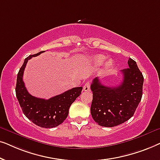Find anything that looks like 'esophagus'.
I'll use <instances>...</instances> for the list:
<instances>
[{
	"label": "esophagus",
	"instance_id": "34e87169",
	"mask_svg": "<svg viewBox=\"0 0 160 160\" xmlns=\"http://www.w3.org/2000/svg\"><path fill=\"white\" fill-rule=\"evenodd\" d=\"M83 90L84 92H88L90 90V82H87L86 84L84 85V88H83Z\"/></svg>",
	"mask_w": 160,
	"mask_h": 160
}]
</instances>
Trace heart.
Instances as JSON below:
<instances>
[{"instance_id":"b5f03b06","label":"heart","mask_w":160,"mask_h":160,"mask_svg":"<svg viewBox=\"0 0 160 160\" xmlns=\"http://www.w3.org/2000/svg\"><path fill=\"white\" fill-rule=\"evenodd\" d=\"M105 59H106V57L103 55H101V54H98V55H95L93 57L92 60H93V62H95V64L100 65L103 62ZM112 65H113V61L111 60H107L106 63H105V68H106V69L110 68Z\"/></svg>"}]
</instances>
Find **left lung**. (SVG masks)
I'll return each instance as SVG.
<instances>
[{
  "mask_svg": "<svg viewBox=\"0 0 160 160\" xmlns=\"http://www.w3.org/2000/svg\"><path fill=\"white\" fill-rule=\"evenodd\" d=\"M129 68L122 70L123 81L115 87L102 85L99 78L91 84L92 102L91 114L95 122L102 127L112 128L128 121L134 114L143 95V76L132 59Z\"/></svg>",
  "mask_w": 160,
  "mask_h": 160,
  "instance_id": "8db88e82",
  "label": "left lung"
}]
</instances>
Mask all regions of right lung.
<instances>
[{"instance_id":"obj_1","label":"right lung","mask_w":160,"mask_h":160,"mask_svg":"<svg viewBox=\"0 0 160 160\" xmlns=\"http://www.w3.org/2000/svg\"><path fill=\"white\" fill-rule=\"evenodd\" d=\"M44 52L41 51L25 59L17 74L16 95L25 117L41 128H52L60 125L68 115L70 106L82 93V87H74L48 100L36 98L28 92L22 77L28 61Z\"/></svg>"}]
</instances>
